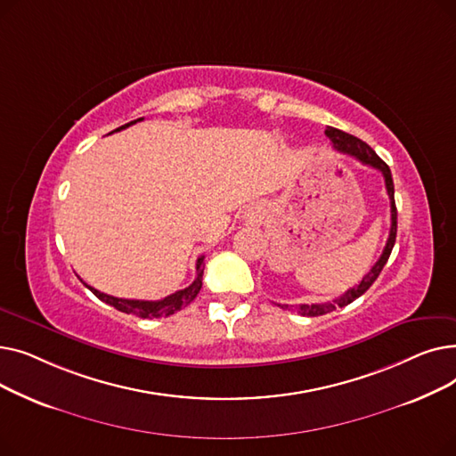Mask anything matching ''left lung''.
<instances>
[{"mask_svg":"<svg viewBox=\"0 0 456 456\" xmlns=\"http://www.w3.org/2000/svg\"><path fill=\"white\" fill-rule=\"evenodd\" d=\"M325 134L329 136V140L332 142V146L337 148L338 151L342 153H347L354 159L361 160L362 164H368L371 167H375V170H379L382 174V177H385V184H387V191H388V198H390V212H392V225H390V234H388V240H387V246H385V251H382L380 258L375 262V266L362 277V281L354 284L353 289H349L346 294H342L338 299L334 301H329V303H316V305H299L296 306L297 314L301 316H323V314H329L332 313V310H337L338 306H346L349 303H353L356 297H361L370 286L375 282V279L379 277V273L382 272V268H385V265L390 258V253L394 249V244H395V236H397V208H395V200H394V179H392V172L388 164L382 160L366 142H362L361 138H356L349 133H344L340 129H334V127H327L325 129ZM282 308H289V305H284ZM290 310V308H289Z\"/></svg>","mask_w":456,"mask_h":456,"instance_id":"1","label":"left lung"}]
</instances>
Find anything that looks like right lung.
<instances>
[{
	"instance_id": "obj_1",
	"label": "right lung",
	"mask_w": 456,
	"mask_h": 456,
	"mask_svg": "<svg viewBox=\"0 0 456 456\" xmlns=\"http://www.w3.org/2000/svg\"><path fill=\"white\" fill-rule=\"evenodd\" d=\"M140 119H143V118H138V119H134V122H129V124H126V126H122V127H118V129H114V131L126 129V127H129V126L140 122ZM203 258H205V256H200L198 262H196V272H198V275H196V281H194V282H191L190 286H186V289L177 290L175 294L167 296V297H164V299H159V301L122 299V297H114V296H109V294H103V292H100V290H95V289H92V286H88L86 282H85V286H86V289H88L95 297L102 299L103 303H107V305H110V306H114L116 310H119V313L133 314V316H136V318H150V320H151V318H160V316H172V314L179 313V310H181L183 306H186V305H190L191 301H194L196 296L200 294L201 284H203V270H205Z\"/></svg>"
}]
</instances>
